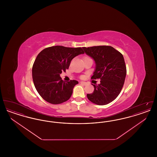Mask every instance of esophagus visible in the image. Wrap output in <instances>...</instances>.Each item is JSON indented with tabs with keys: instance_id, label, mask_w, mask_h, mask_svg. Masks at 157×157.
<instances>
[{
	"instance_id": "esophagus-1",
	"label": "esophagus",
	"mask_w": 157,
	"mask_h": 157,
	"mask_svg": "<svg viewBox=\"0 0 157 157\" xmlns=\"http://www.w3.org/2000/svg\"><path fill=\"white\" fill-rule=\"evenodd\" d=\"M81 83V84H82L83 85H87V83L86 82H83V81H81V82H80Z\"/></svg>"
}]
</instances>
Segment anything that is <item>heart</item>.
Instances as JSON below:
<instances>
[{"label":"heart","mask_w":157,"mask_h":157,"mask_svg":"<svg viewBox=\"0 0 157 157\" xmlns=\"http://www.w3.org/2000/svg\"><path fill=\"white\" fill-rule=\"evenodd\" d=\"M85 58H87V57H85Z\"/></svg>","instance_id":"obj_1"}]
</instances>
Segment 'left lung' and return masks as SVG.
Returning a JSON list of instances; mask_svg holds the SVG:
<instances>
[{"label": "left lung", "mask_w": 157, "mask_h": 157, "mask_svg": "<svg viewBox=\"0 0 157 157\" xmlns=\"http://www.w3.org/2000/svg\"><path fill=\"white\" fill-rule=\"evenodd\" d=\"M82 48L96 63L91 79H101L98 85L92 84L94 90L92 94H87V98L95 104H108L119 95L125 82L127 68L124 56L111 46Z\"/></svg>", "instance_id": "1"}]
</instances>
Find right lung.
Returning a JSON list of instances; mask_svg holds the SVG:
<instances>
[{
	"mask_svg": "<svg viewBox=\"0 0 157 157\" xmlns=\"http://www.w3.org/2000/svg\"><path fill=\"white\" fill-rule=\"evenodd\" d=\"M83 53L81 48L54 46L45 48L37 55L32 67V78L41 97L52 104H62L71 98L78 82H65L60 74L69 68L74 58Z\"/></svg>",
	"mask_w": 157,
	"mask_h": 157,
	"instance_id": "1",
	"label": "right lung"
}]
</instances>
